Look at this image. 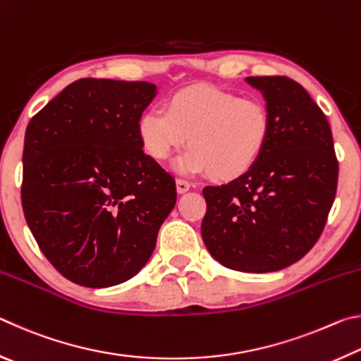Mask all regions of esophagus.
I'll list each match as a JSON object with an SVG mask.
<instances>
[{
    "instance_id": "esophagus-1",
    "label": "esophagus",
    "mask_w": 361,
    "mask_h": 361,
    "mask_svg": "<svg viewBox=\"0 0 361 361\" xmlns=\"http://www.w3.org/2000/svg\"><path fill=\"white\" fill-rule=\"evenodd\" d=\"M189 188H191V183H188L185 180H176V192L178 194L188 192Z\"/></svg>"
}]
</instances>
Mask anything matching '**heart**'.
Listing matches in <instances>:
<instances>
[{"label": "heart", "mask_w": 361, "mask_h": 361, "mask_svg": "<svg viewBox=\"0 0 361 361\" xmlns=\"http://www.w3.org/2000/svg\"><path fill=\"white\" fill-rule=\"evenodd\" d=\"M137 135L154 161H166L188 138L189 148L173 164L176 172H209L216 180H234L264 152L271 116L256 99H240L213 85H194L175 92L166 109L149 108L140 114Z\"/></svg>", "instance_id": "obj_1"}]
</instances>
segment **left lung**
Wrapping results in <instances>:
<instances>
[{"label":"left lung","instance_id":"1","mask_svg":"<svg viewBox=\"0 0 361 361\" xmlns=\"http://www.w3.org/2000/svg\"><path fill=\"white\" fill-rule=\"evenodd\" d=\"M271 116L264 152L247 173L204 188L202 239L219 264L264 274L295 264L319 240L338 188L331 127L301 84L250 76Z\"/></svg>","mask_w":361,"mask_h":361}]
</instances>
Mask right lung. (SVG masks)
I'll return each instance as SVG.
<instances>
[{
    "label": "right lung",
    "instance_id": "obj_1",
    "mask_svg": "<svg viewBox=\"0 0 361 361\" xmlns=\"http://www.w3.org/2000/svg\"><path fill=\"white\" fill-rule=\"evenodd\" d=\"M145 81L79 79L30 121L22 207L41 252L71 282L108 288L142 271L176 204L173 176L145 154Z\"/></svg>",
    "mask_w": 361,
    "mask_h": 361
}]
</instances>
